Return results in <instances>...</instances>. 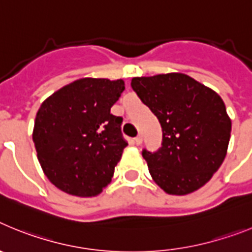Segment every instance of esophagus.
Listing matches in <instances>:
<instances>
[{"mask_svg":"<svg viewBox=\"0 0 252 252\" xmlns=\"http://www.w3.org/2000/svg\"><path fill=\"white\" fill-rule=\"evenodd\" d=\"M141 142H142V137L141 136H136L135 137V139H133V144H135V145H141Z\"/></svg>","mask_w":252,"mask_h":252,"instance_id":"34e87169","label":"esophagus"}]
</instances>
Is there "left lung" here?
I'll return each mask as SVG.
<instances>
[{
    "label": "left lung",
    "mask_w": 252,
    "mask_h": 252,
    "mask_svg": "<svg viewBox=\"0 0 252 252\" xmlns=\"http://www.w3.org/2000/svg\"><path fill=\"white\" fill-rule=\"evenodd\" d=\"M131 87L161 126V148L142 150L155 183L177 195L203 187L230 142L231 120L221 97L182 73L132 78Z\"/></svg>",
    "instance_id": "obj_1"
}]
</instances>
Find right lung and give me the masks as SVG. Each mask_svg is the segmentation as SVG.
I'll list each match as a JSON object with an SVG mask.
<instances>
[{
	"instance_id": "1",
	"label": "right lung",
	"mask_w": 252,
	"mask_h": 252,
	"mask_svg": "<svg viewBox=\"0 0 252 252\" xmlns=\"http://www.w3.org/2000/svg\"><path fill=\"white\" fill-rule=\"evenodd\" d=\"M124 90L122 79L83 78L40 106L32 140L44 173L60 190L92 197L111 182L127 146L122 117L111 113Z\"/></svg>"
}]
</instances>
